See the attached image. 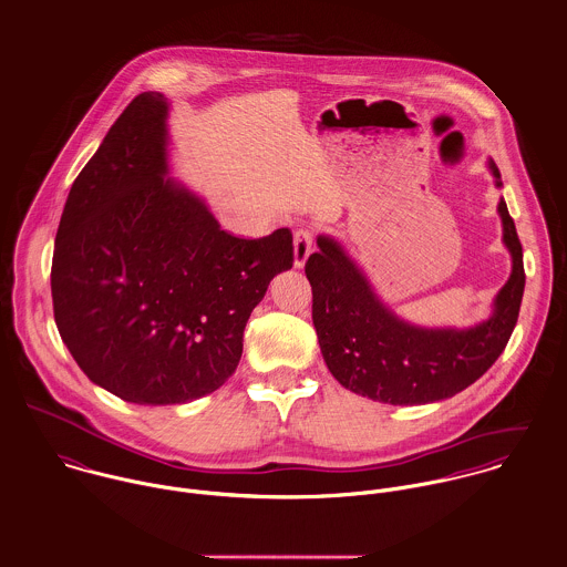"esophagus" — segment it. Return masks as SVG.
<instances>
[{"mask_svg":"<svg viewBox=\"0 0 567 567\" xmlns=\"http://www.w3.org/2000/svg\"><path fill=\"white\" fill-rule=\"evenodd\" d=\"M312 250H315V234L310 229H297L295 231V266L301 268Z\"/></svg>","mask_w":567,"mask_h":567,"instance_id":"34e87169","label":"esophagus"}]
</instances>
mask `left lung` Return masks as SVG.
Here are the masks:
<instances>
[{
	"label": "left lung",
	"instance_id": "1",
	"mask_svg": "<svg viewBox=\"0 0 567 567\" xmlns=\"http://www.w3.org/2000/svg\"><path fill=\"white\" fill-rule=\"evenodd\" d=\"M488 167L502 185L497 165L491 162ZM497 212L513 272L495 297L491 319L461 331L400 321L373 295L340 244L319 238V250L306 261L312 321L327 369L344 389L384 404H430L454 398L486 373L515 329L526 284L522 243L504 200Z\"/></svg>",
	"mask_w": 567,
	"mask_h": 567
}]
</instances>
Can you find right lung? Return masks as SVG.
<instances>
[{"mask_svg":"<svg viewBox=\"0 0 567 567\" xmlns=\"http://www.w3.org/2000/svg\"><path fill=\"white\" fill-rule=\"evenodd\" d=\"M165 115L157 91L122 111L70 189L52 257L63 342L93 384L140 405L220 389L250 312L295 261L290 229L238 238L163 181Z\"/></svg>","mask_w":567,"mask_h":567,"instance_id":"obj_1","label":"right lung"}]
</instances>
